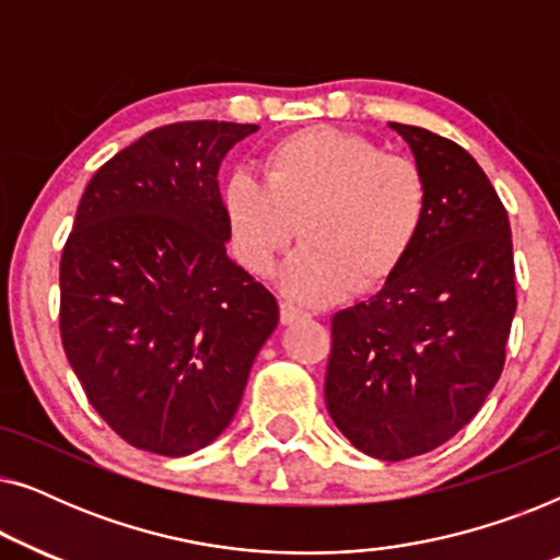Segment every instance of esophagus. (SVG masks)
Masks as SVG:
<instances>
[{
  "label": "esophagus",
  "mask_w": 560,
  "mask_h": 560,
  "mask_svg": "<svg viewBox=\"0 0 560 560\" xmlns=\"http://www.w3.org/2000/svg\"><path fill=\"white\" fill-rule=\"evenodd\" d=\"M305 318H311L308 311L298 308V305H293V303H280V320L285 326L288 324H298V320H305Z\"/></svg>",
  "instance_id": "1"
}]
</instances>
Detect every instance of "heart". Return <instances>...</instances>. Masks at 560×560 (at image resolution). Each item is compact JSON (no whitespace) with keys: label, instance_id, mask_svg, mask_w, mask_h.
<instances>
[{"label":"heart","instance_id":"1","mask_svg":"<svg viewBox=\"0 0 560 560\" xmlns=\"http://www.w3.org/2000/svg\"><path fill=\"white\" fill-rule=\"evenodd\" d=\"M262 175H229L221 196L229 240L252 275H267L301 226L305 244L280 282L303 303L336 301L351 288L370 293L393 280L431 209L416 160L334 127L282 137L265 152Z\"/></svg>","mask_w":560,"mask_h":560}]
</instances>
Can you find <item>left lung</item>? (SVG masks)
<instances>
[{"label": "left lung", "instance_id": "1", "mask_svg": "<svg viewBox=\"0 0 560 560\" xmlns=\"http://www.w3.org/2000/svg\"><path fill=\"white\" fill-rule=\"evenodd\" d=\"M431 188L423 234L372 301L331 320L328 416L382 462L428 454L477 416L500 380L517 308L508 211L462 144L389 125Z\"/></svg>", "mask_w": 560, "mask_h": 560}]
</instances>
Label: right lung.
Returning <instances> with one entry per match:
<instances>
[{
  "mask_svg": "<svg viewBox=\"0 0 560 560\" xmlns=\"http://www.w3.org/2000/svg\"><path fill=\"white\" fill-rule=\"evenodd\" d=\"M255 125L175 121L98 167L60 255V341L129 446L186 456L232 423L278 301L226 257L221 158Z\"/></svg>",
  "mask_w": 560,
  "mask_h": 560,
  "instance_id": "add662e5",
  "label": "right lung"
}]
</instances>
